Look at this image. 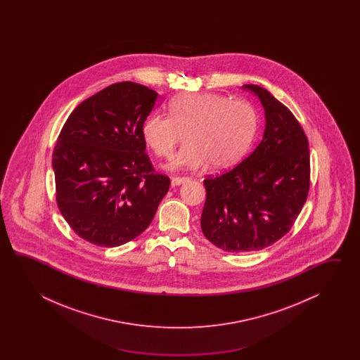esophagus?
<instances>
[{"label": "esophagus", "instance_id": "1", "mask_svg": "<svg viewBox=\"0 0 360 360\" xmlns=\"http://www.w3.org/2000/svg\"><path fill=\"white\" fill-rule=\"evenodd\" d=\"M188 180H189L188 177H171V185H172V186H177V185H180V184L185 183V181H188Z\"/></svg>", "mask_w": 360, "mask_h": 360}]
</instances>
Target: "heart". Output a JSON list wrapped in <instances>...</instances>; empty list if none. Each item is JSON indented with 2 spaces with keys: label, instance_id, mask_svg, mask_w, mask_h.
Instances as JSON below:
<instances>
[{
  "label": "heart",
  "instance_id": "obj_1",
  "mask_svg": "<svg viewBox=\"0 0 360 360\" xmlns=\"http://www.w3.org/2000/svg\"><path fill=\"white\" fill-rule=\"evenodd\" d=\"M259 117L251 103L221 94H183L169 100V115H152L143 123V139L161 158L188 140L171 162L172 169H225L239 161L256 136Z\"/></svg>",
  "mask_w": 360,
  "mask_h": 360
}]
</instances>
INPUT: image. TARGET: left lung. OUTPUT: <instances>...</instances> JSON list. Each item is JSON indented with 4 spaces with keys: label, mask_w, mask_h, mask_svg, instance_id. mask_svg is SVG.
<instances>
[{
    "label": "left lung",
    "mask_w": 360,
    "mask_h": 360,
    "mask_svg": "<svg viewBox=\"0 0 360 360\" xmlns=\"http://www.w3.org/2000/svg\"><path fill=\"white\" fill-rule=\"evenodd\" d=\"M265 109L266 127L252 153L229 171L203 180L205 237L228 252L259 251L284 237L310 189L305 132L291 110L268 90L245 84Z\"/></svg>",
    "instance_id": "8db88e82"
}]
</instances>
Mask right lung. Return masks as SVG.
Instances as JSON below:
<instances>
[{
    "mask_svg": "<svg viewBox=\"0 0 360 360\" xmlns=\"http://www.w3.org/2000/svg\"><path fill=\"white\" fill-rule=\"evenodd\" d=\"M158 94L143 84H110L82 101L53 152L56 205L78 237L124 245L153 220L169 189L154 169L141 129Z\"/></svg>",
    "mask_w": 360,
    "mask_h": 360,
    "instance_id": "1",
    "label": "right lung"
}]
</instances>
